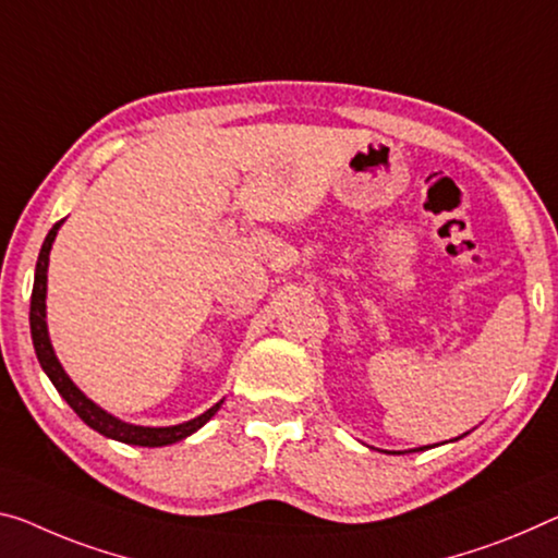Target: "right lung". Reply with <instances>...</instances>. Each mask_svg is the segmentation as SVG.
<instances>
[{
  "mask_svg": "<svg viewBox=\"0 0 558 558\" xmlns=\"http://www.w3.org/2000/svg\"><path fill=\"white\" fill-rule=\"evenodd\" d=\"M62 225V221H59ZM54 225L49 229V234L41 244L39 259H37V269H34V287H32V306H29V327H32V341H34V351H37V359L41 368H45L47 376L54 384L57 391L62 393L66 404H70L76 416L82 418L84 424L92 426L94 432L109 436V439L124 441V444H134V447H167V444L182 441L186 436L194 434L196 428H202L209 418L217 414L219 404H214L209 411H204L202 416L192 418V422L177 424V426H161V428H151V426H134V424H124L114 418L107 411H101L94 401H89L84 393L74 387L70 376L64 374L62 364L57 362L54 349L49 344V333H47V322H45V296H47V264H49V250L51 242H54L57 229Z\"/></svg>",
  "mask_w": 558,
  "mask_h": 558,
  "instance_id": "add662e5",
  "label": "right lung"
}]
</instances>
